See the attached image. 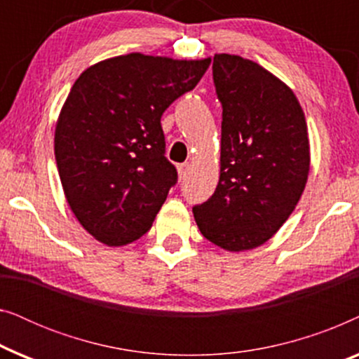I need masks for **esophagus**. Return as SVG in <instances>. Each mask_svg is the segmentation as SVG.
Here are the masks:
<instances>
[{"label": "esophagus", "mask_w": 359, "mask_h": 359, "mask_svg": "<svg viewBox=\"0 0 359 359\" xmlns=\"http://www.w3.org/2000/svg\"><path fill=\"white\" fill-rule=\"evenodd\" d=\"M189 170H191V165L189 163H181L178 165V173H180V178L184 180L186 176L189 175Z\"/></svg>", "instance_id": "esophagus-1"}]
</instances>
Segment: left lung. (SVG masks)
<instances>
[{
	"mask_svg": "<svg viewBox=\"0 0 359 359\" xmlns=\"http://www.w3.org/2000/svg\"><path fill=\"white\" fill-rule=\"evenodd\" d=\"M212 78L222 104L220 178L193 214L209 242L242 252L268 242L301 199L307 124L291 88L258 63L217 53Z\"/></svg>",
	"mask_w": 359,
	"mask_h": 359,
	"instance_id": "obj_1",
	"label": "left lung"
}]
</instances>
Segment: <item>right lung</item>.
<instances>
[{"label":"right lung","mask_w":359,"mask_h":359,"mask_svg":"<svg viewBox=\"0 0 359 359\" xmlns=\"http://www.w3.org/2000/svg\"><path fill=\"white\" fill-rule=\"evenodd\" d=\"M209 63L129 53L86 68L72 86L57 122L55 160L73 214L96 240L119 247L150 230L178 183L161 116Z\"/></svg>","instance_id":"1"}]
</instances>
